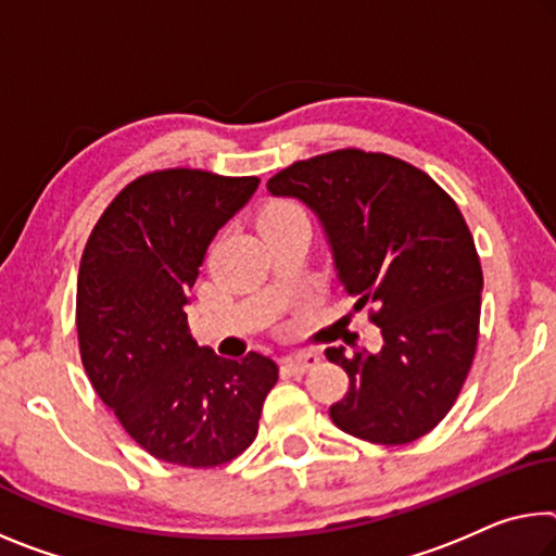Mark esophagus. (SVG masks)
<instances>
[{
    "mask_svg": "<svg viewBox=\"0 0 556 556\" xmlns=\"http://www.w3.org/2000/svg\"><path fill=\"white\" fill-rule=\"evenodd\" d=\"M319 361H321V356L316 354V351H299V354L285 358V366H287L289 371H292L294 376H302V374L309 371V368L319 366Z\"/></svg>",
    "mask_w": 556,
    "mask_h": 556,
    "instance_id": "obj_1",
    "label": "esophagus"
}]
</instances>
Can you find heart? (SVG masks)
Segmentation results:
<instances>
[{"instance_id": "1", "label": "heart", "mask_w": 556, "mask_h": 556, "mask_svg": "<svg viewBox=\"0 0 556 556\" xmlns=\"http://www.w3.org/2000/svg\"><path fill=\"white\" fill-rule=\"evenodd\" d=\"M279 215H302V213L292 205H271L267 213H264V217H279Z\"/></svg>"}]
</instances>
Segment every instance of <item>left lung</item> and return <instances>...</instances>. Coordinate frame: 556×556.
Wrapping results in <instances>:
<instances>
[{
	"label": "left lung",
	"instance_id": "left-lung-1",
	"mask_svg": "<svg viewBox=\"0 0 556 556\" xmlns=\"http://www.w3.org/2000/svg\"><path fill=\"white\" fill-rule=\"evenodd\" d=\"M271 198L319 219L339 285L358 294L383 346L326 349L349 374L331 420L368 443L401 445L433 430L460 393L478 346L482 269L455 202L399 157L339 151L285 167Z\"/></svg>",
	"mask_w": 556,
	"mask_h": 556
}]
</instances>
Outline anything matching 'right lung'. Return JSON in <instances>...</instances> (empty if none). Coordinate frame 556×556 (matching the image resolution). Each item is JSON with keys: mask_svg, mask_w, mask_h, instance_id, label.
<instances>
[{"mask_svg": "<svg viewBox=\"0 0 556 556\" xmlns=\"http://www.w3.org/2000/svg\"><path fill=\"white\" fill-rule=\"evenodd\" d=\"M257 178L163 170L128 185L88 237L76 292L81 361L101 401L157 460L215 468L252 445L277 364L198 346L188 304L207 247Z\"/></svg>", "mask_w": 556, "mask_h": 556, "instance_id": "add662e5", "label": "right lung"}]
</instances>
